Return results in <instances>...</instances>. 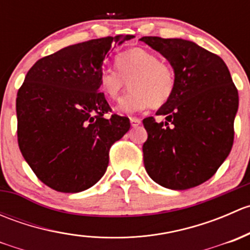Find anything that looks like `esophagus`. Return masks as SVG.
I'll list each match as a JSON object with an SVG mask.
<instances>
[{"mask_svg": "<svg viewBox=\"0 0 250 250\" xmlns=\"http://www.w3.org/2000/svg\"><path fill=\"white\" fill-rule=\"evenodd\" d=\"M130 125H132V127H138V125L141 123V120L140 118H137V117H130Z\"/></svg>", "mask_w": 250, "mask_h": 250, "instance_id": "1", "label": "esophagus"}]
</instances>
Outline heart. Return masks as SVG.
<instances>
[{"mask_svg": "<svg viewBox=\"0 0 250 250\" xmlns=\"http://www.w3.org/2000/svg\"><path fill=\"white\" fill-rule=\"evenodd\" d=\"M115 69H103L99 89L107 99L116 100L128 81L130 89L120 100L121 112H138L152 105L161 107L175 90L176 76L172 65L158 60L155 53L135 47L115 58Z\"/></svg>", "mask_w": 250, "mask_h": 250, "instance_id": "heart-1", "label": "heart"}]
</instances>
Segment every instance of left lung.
Returning a JSON list of instances; mask_svg holds the SVG:
<instances>
[{"label": "left lung", "instance_id": "1", "mask_svg": "<svg viewBox=\"0 0 250 250\" xmlns=\"http://www.w3.org/2000/svg\"><path fill=\"white\" fill-rule=\"evenodd\" d=\"M169 60L175 90L157 116L144 118L147 140L144 166L150 178L172 190H188L209 180L233 145L238 92L220 57L181 39L141 37Z\"/></svg>", "mask_w": 250, "mask_h": 250}]
</instances>
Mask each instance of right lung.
<instances>
[{
  "instance_id": "obj_1",
  "label": "right lung",
  "mask_w": 250,
  "mask_h": 250,
  "mask_svg": "<svg viewBox=\"0 0 250 250\" xmlns=\"http://www.w3.org/2000/svg\"><path fill=\"white\" fill-rule=\"evenodd\" d=\"M133 35L89 40L37 60L17 94L18 144L37 178L59 192L92 188L109 165L129 118L111 112L99 74L112 44Z\"/></svg>"
}]
</instances>
